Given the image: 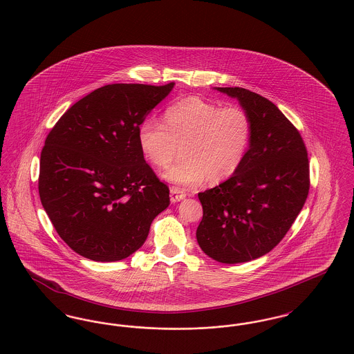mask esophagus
I'll return each instance as SVG.
<instances>
[{"label": "esophagus", "mask_w": 354, "mask_h": 354, "mask_svg": "<svg viewBox=\"0 0 354 354\" xmlns=\"http://www.w3.org/2000/svg\"><path fill=\"white\" fill-rule=\"evenodd\" d=\"M186 195H187V194L185 192V190H182V189H179V187H171L169 198H171V202H172V203L185 199Z\"/></svg>", "instance_id": "1"}]
</instances>
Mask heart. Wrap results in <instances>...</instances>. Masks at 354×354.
<instances>
[{"mask_svg": "<svg viewBox=\"0 0 354 354\" xmlns=\"http://www.w3.org/2000/svg\"><path fill=\"white\" fill-rule=\"evenodd\" d=\"M165 121L142 120L138 144L158 167L171 163L183 145L185 156L164 171L168 182L198 186L209 178L216 183L234 175L244 163L252 140V120L244 108L187 97L167 109Z\"/></svg>", "mask_w": 354, "mask_h": 354, "instance_id": "b5f03b06", "label": "heart"}]
</instances>
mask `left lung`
<instances>
[{
	"label": "left lung",
	"instance_id": "8db88e82",
	"mask_svg": "<svg viewBox=\"0 0 354 354\" xmlns=\"http://www.w3.org/2000/svg\"><path fill=\"white\" fill-rule=\"evenodd\" d=\"M217 90L248 111L252 140L239 171L198 194L196 240L209 257L237 264L267 254L287 234L308 195L310 165L299 131L270 100L243 87Z\"/></svg>",
	"mask_w": 354,
	"mask_h": 354
}]
</instances>
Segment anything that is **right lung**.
Returning <instances> with one entry per match:
<instances>
[{
	"label": "right lung",
	"mask_w": 354,
	"mask_h": 354,
	"mask_svg": "<svg viewBox=\"0 0 354 354\" xmlns=\"http://www.w3.org/2000/svg\"><path fill=\"white\" fill-rule=\"evenodd\" d=\"M174 84L100 87L67 110L46 138L40 201L60 239L83 257L127 259L168 207L169 189L145 163L138 127Z\"/></svg>",
	"instance_id": "1"
}]
</instances>
